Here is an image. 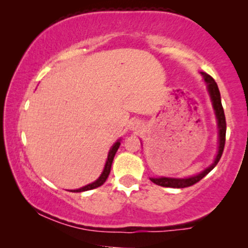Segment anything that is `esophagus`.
I'll return each instance as SVG.
<instances>
[{
    "label": "esophagus",
    "instance_id": "1",
    "mask_svg": "<svg viewBox=\"0 0 248 248\" xmlns=\"http://www.w3.org/2000/svg\"><path fill=\"white\" fill-rule=\"evenodd\" d=\"M139 124H140V123H138V122H135V123H133L134 126H139Z\"/></svg>",
    "mask_w": 248,
    "mask_h": 248
}]
</instances>
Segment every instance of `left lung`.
Listing matches in <instances>:
<instances>
[{"mask_svg":"<svg viewBox=\"0 0 248 248\" xmlns=\"http://www.w3.org/2000/svg\"><path fill=\"white\" fill-rule=\"evenodd\" d=\"M201 74L204 77V80L206 84H208V89L210 97H211L213 108H215L217 120H218V126H219V149H218V155L215 159V162L210 166L209 168H206L204 171H202L201 174L193 176V177L189 178H168V177H160V178H150V181L155 184L164 186V187H174V188H184L188 187V186H192L196 184V183L201 181V179L209 174L210 171L212 170L213 168L216 167L217 164H218L220 158H221L223 149H225V143H226V117H225V111H223V107L221 105V97H220V91L219 88L217 86L215 79L209 74L204 72H201Z\"/></svg>","mask_w":248,"mask_h":248,"instance_id":"obj_1","label":"left lung"}]
</instances>
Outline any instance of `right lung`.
I'll return each mask as SVG.
<instances>
[{
	"label": "right lung",
	"instance_id": "add662e5",
	"mask_svg": "<svg viewBox=\"0 0 248 248\" xmlns=\"http://www.w3.org/2000/svg\"><path fill=\"white\" fill-rule=\"evenodd\" d=\"M120 144L121 142L118 140L116 143H115L111 149L109 150V154H108V158H107V161H106V165H105V168H104V171L101 172L100 177L97 179L96 182L91 183V184L87 185V186H83V187H81L79 189H71L70 192H84V191H90V189H93V188H97L99 187L104 184L105 182H106V179L108 178V175H109L110 172V168H111V164H113V160H114V157H115V154H116L117 149L120 148Z\"/></svg>",
	"mask_w": 248,
	"mask_h": 248
}]
</instances>
